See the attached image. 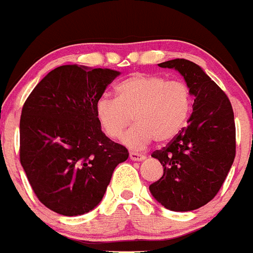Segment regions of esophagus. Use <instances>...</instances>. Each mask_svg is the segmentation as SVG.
Masks as SVG:
<instances>
[{"label":"esophagus","instance_id":"1","mask_svg":"<svg viewBox=\"0 0 253 253\" xmlns=\"http://www.w3.org/2000/svg\"><path fill=\"white\" fill-rule=\"evenodd\" d=\"M129 157H130L131 161H143L146 160L147 156L146 154L137 153V152H130V153H129Z\"/></svg>","mask_w":253,"mask_h":253}]
</instances>
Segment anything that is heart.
Wrapping results in <instances>:
<instances>
[{"instance_id":"b5f03b06","label":"heart","mask_w":253,"mask_h":253,"mask_svg":"<svg viewBox=\"0 0 253 253\" xmlns=\"http://www.w3.org/2000/svg\"><path fill=\"white\" fill-rule=\"evenodd\" d=\"M116 99L101 97L95 106L96 119L110 139L122 137L134 149L147 147L153 139L169 142L184 128L193 109V93L185 82L156 75L135 73L115 87Z\"/></svg>"}]
</instances>
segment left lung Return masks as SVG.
I'll return each mask as SVG.
<instances>
[{"mask_svg":"<svg viewBox=\"0 0 253 253\" xmlns=\"http://www.w3.org/2000/svg\"><path fill=\"white\" fill-rule=\"evenodd\" d=\"M182 75L195 97L189 125L152 157L163 175L149 186L158 203L173 211H190L213 200L236 157V124L224 91L198 64L172 59L158 64Z\"/></svg>","mask_w":253,"mask_h":253,"instance_id":"8db88e82","label":"left lung"}]
</instances>
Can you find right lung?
Segmentation results:
<instances>
[{
  "label": "right lung",
  "mask_w": 253,
  "mask_h": 253,
  "mask_svg": "<svg viewBox=\"0 0 253 253\" xmlns=\"http://www.w3.org/2000/svg\"><path fill=\"white\" fill-rule=\"evenodd\" d=\"M120 73L67 64L31 91L20 118V162L42 204L67 216L102 200L128 149L101 130L95 106Z\"/></svg>",
  "instance_id": "right-lung-1"
}]
</instances>
